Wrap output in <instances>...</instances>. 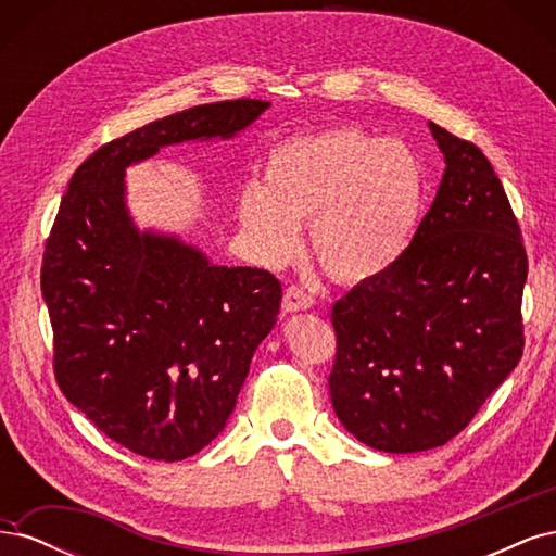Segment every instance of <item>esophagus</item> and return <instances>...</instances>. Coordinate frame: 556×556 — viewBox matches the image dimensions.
Returning <instances> with one entry per match:
<instances>
[{
    "label": "esophagus",
    "instance_id": "1",
    "mask_svg": "<svg viewBox=\"0 0 556 556\" xmlns=\"http://www.w3.org/2000/svg\"><path fill=\"white\" fill-rule=\"evenodd\" d=\"M315 304L313 294H308L304 288L299 285H290L282 294V311L285 313H296V311H308Z\"/></svg>",
    "mask_w": 556,
    "mask_h": 556
}]
</instances>
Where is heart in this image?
<instances>
[{"mask_svg":"<svg viewBox=\"0 0 556 556\" xmlns=\"http://www.w3.org/2000/svg\"><path fill=\"white\" fill-rule=\"evenodd\" d=\"M427 194L425 164L399 139L357 127H329L268 150L264 185L248 182L239 223L252 252L271 266L296 257L299 227L343 282L371 280L408 250Z\"/></svg>","mask_w":556,"mask_h":556,"instance_id":"b5f03b06","label":"heart"}]
</instances>
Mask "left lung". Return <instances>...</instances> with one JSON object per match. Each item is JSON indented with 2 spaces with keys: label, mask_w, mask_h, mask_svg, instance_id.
Listing matches in <instances>:
<instances>
[{
  "label": "left lung",
  "mask_w": 556,
  "mask_h": 556,
  "mask_svg": "<svg viewBox=\"0 0 556 556\" xmlns=\"http://www.w3.org/2000/svg\"><path fill=\"white\" fill-rule=\"evenodd\" d=\"M445 174L403 257L333 304L329 394L343 427L382 452L462 433L525 350V239L482 150L429 125Z\"/></svg>",
  "instance_id": "8db88e82"
}]
</instances>
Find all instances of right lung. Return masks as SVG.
Masks as SVG:
<instances>
[{
  "label": "right lung",
  "mask_w": 556,
  "mask_h": 556,
  "mask_svg": "<svg viewBox=\"0 0 556 556\" xmlns=\"http://www.w3.org/2000/svg\"><path fill=\"white\" fill-rule=\"evenodd\" d=\"M268 109L229 99L104 143L72 176L46 239L41 292L62 394L134 454L178 462L225 429L282 288L250 266H211L176 239L139 233L125 166L162 146L229 139Z\"/></svg>",
  "instance_id": "1"
}]
</instances>
